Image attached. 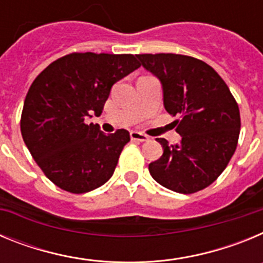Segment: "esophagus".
Segmentation results:
<instances>
[{"instance_id": "obj_1", "label": "esophagus", "mask_w": 263, "mask_h": 263, "mask_svg": "<svg viewBox=\"0 0 263 263\" xmlns=\"http://www.w3.org/2000/svg\"><path fill=\"white\" fill-rule=\"evenodd\" d=\"M130 138L133 139V141H138V142L148 141V137L143 133H139V132H130Z\"/></svg>"}]
</instances>
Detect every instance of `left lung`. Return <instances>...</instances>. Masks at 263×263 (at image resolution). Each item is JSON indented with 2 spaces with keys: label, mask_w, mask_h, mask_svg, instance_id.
I'll list each match as a JSON object with an SVG mask.
<instances>
[{
  "label": "left lung",
  "mask_w": 263,
  "mask_h": 263,
  "mask_svg": "<svg viewBox=\"0 0 263 263\" xmlns=\"http://www.w3.org/2000/svg\"><path fill=\"white\" fill-rule=\"evenodd\" d=\"M162 85L163 105L182 141L163 147L148 164L155 182L179 194H194L212 184L229 163L240 136V110L231 90L206 63L176 53L136 55Z\"/></svg>",
  "instance_id": "1"
}]
</instances>
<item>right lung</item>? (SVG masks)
Wrapping results in <instances>:
<instances>
[{
    "mask_svg": "<svg viewBox=\"0 0 263 263\" xmlns=\"http://www.w3.org/2000/svg\"><path fill=\"white\" fill-rule=\"evenodd\" d=\"M134 55L69 53L36 76L25 99L21 133L29 152L53 184L84 194L111 178L127 130L105 134L99 117L113 84L139 68Z\"/></svg>",
    "mask_w": 263,
    "mask_h": 263,
    "instance_id": "obj_1",
    "label": "right lung"
}]
</instances>
